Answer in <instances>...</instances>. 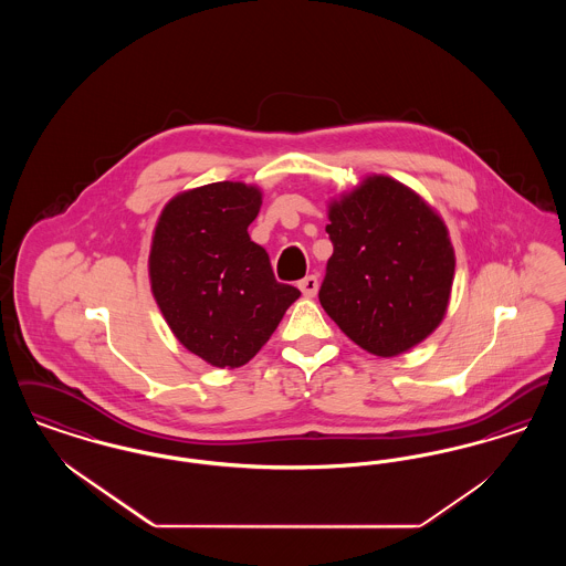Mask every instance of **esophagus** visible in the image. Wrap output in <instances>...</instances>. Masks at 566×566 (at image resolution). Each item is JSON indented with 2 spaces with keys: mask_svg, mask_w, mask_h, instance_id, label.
<instances>
[{
  "mask_svg": "<svg viewBox=\"0 0 566 566\" xmlns=\"http://www.w3.org/2000/svg\"><path fill=\"white\" fill-rule=\"evenodd\" d=\"M298 289H301V293L303 296H316L318 293V277L316 275H307V277H303L301 282H298Z\"/></svg>",
  "mask_w": 566,
  "mask_h": 566,
  "instance_id": "obj_1",
  "label": "esophagus"
}]
</instances>
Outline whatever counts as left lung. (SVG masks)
Returning <instances> with one entry per match:
<instances>
[{
	"label": "left lung",
	"instance_id": "8db88e82",
	"mask_svg": "<svg viewBox=\"0 0 566 566\" xmlns=\"http://www.w3.org/2000/svg\"><path fill=\"white\" fill-rule=\"evenodd\" d=\"M321 305L356 346L392 358L441 324L454 282V245L443 218L416 190L367 176L328 201Z\"/></svg>",
	"mask_w": 566,
	"mask_h": 566
}]
</instances>
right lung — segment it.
<instances>
[{"mask_svg":"<svg viewBox=\"0 0 566 566\" xmlns=\"http://www.w3.org/2000/svg\"><path fill=\"white\" fill-rule=\"evenodd\" d=\"M263 192L212 182L178 192L153 231L148 277L176 339L218 369L245 365L301 293L280 284L265 248L248 235Z\"/></svg>","mask_w":566,"mask_h":566,"instance_id":"add662e5","label":"right lung"}]
</instances>
